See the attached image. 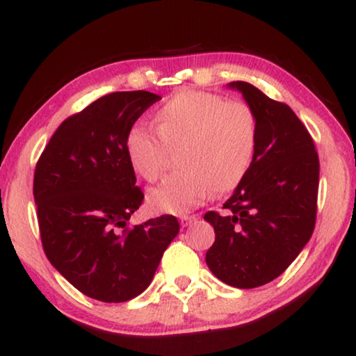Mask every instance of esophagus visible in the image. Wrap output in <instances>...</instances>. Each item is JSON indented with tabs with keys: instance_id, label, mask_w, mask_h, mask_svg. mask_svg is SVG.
<instances>
[{
	"instance_id": "obj_1",
	"label": "esophagus",
	"mask_w": 356,
	"mask_h": 356,
	"mask_svg": "<svg viewBox=\"0 0 356 356\" xmlns=\"http://www.w3.org/2000/svg\"><path fill=\"white\" fill-rule=\"evenodd\" d=\"M197 220H199L197 215H183L181 218H179V221H181L183 226H191L193 223H195Z\"/></svg>"
}]
</instances>
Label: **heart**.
<instances>
[{"label":"heart","mask_w":356,"mask_h":356,"mask_svg":"<svg viewBox=\"0 0 356 356\" xmlns=\"http://www.w3.org/2000/svg\"><path fill=\"white\" fill-rule=\"evenodd\" d=\"M154 131L133 127L125 135V156L138 177L154 183L161 177L167 151L177 154L178 173L147 195L159 212L186 213L213 189L234 191L249 173L257 151L255 112L242 101L199 90H179L154 114Z\"/></svg>","instance_id":"obj_1"}]
</instances>
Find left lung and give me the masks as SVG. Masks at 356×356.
<instances>
[{
	"instance_id": "obj_1",
	"label": "left lung",
	"mask_w": 356,
	"mask_h": 356,
	"mask_svg": "<svg viewBox=\"0 0 356 356\" xmlns=\"http://www.w3.org/2000/svg\"><path fill=\"white\" fill-rule=\"evenodd\" d=\"M255 112L254 162L223 204L207 212L215 242L205 261L225 284L264 286L286 271L310 241L316 221L319 159L310 133L293 111L245 81H231Z\"/></svg>"
}]
</instances>
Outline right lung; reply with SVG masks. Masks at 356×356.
I'll use <instances>...</instances> for the list:
<instances>
[{
	"label": "right lung",
	"instance_id": "obj_1",
	"mask_svg": "<svg viewBox=\"0 0 356 356\" xmlns=\"http://www.w3.org/2000/svg\"><path fill=\"white\" fill-rule=\"evenodd\" d=\"M117 91L60 123L33 177L41 244L56 270L85 296L127 302L151 284L179 231L173 215L128 226L144 199L125 156V135L154 102Z\"/></svg>",
	"mask_w": 356,
	"mask_h": 356
}]
</instances>
